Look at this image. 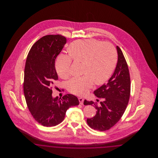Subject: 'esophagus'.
Wrapping results in <instances>:
<instances>
[{
  "instance_id": "esophagus-1",
  "label": "esophagus",
  "mask_w": 158,
  "mask_h": 158,
  "mask_svg": "<svg viewBox=\"0 0 158 158\" xmlns=\"http://www.w3.org/2000/svg\"><path fill=\"white\" fill-rule=\"evenodd\" d=\"M79 101L80 104L83 105V101H84V99H83V98H82V97H80V98H79Z\"/></svg>"
}]
</instances>
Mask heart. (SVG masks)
Here are the masks:
<instances>
[{
    "label": "heart",
    "instance_id": "obj_1",
    "mask_svg": "<svg viewBox=\"0 0 158 158\" xmlns=\"http://www.w3.org/2000/svg\"><path fill=\"white\" fill-rule=\"evenodd\" d=\"M68 52L73 60L83 63L84 75L74 77L67 83L71 93L83 95L97 83L105 82L113 73L117 54L114 46L108 42L95 39L77 40L69 45ZM66 54H61L56 61L55 67L61 78L66 79L71 75L72 59Z\"/></svg>",
    "mask_w": 158,
    "mask_h": 158
}]
</instances>
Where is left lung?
Segmentation results:
<instances>
[{"instance_id": "left-lung-1", "label": "left lung", "mask_w": 158, "mask_h": 158, "mask_svg": "<svg viewBox=\"0 0 158 158\" xmlns=\"http://www.w3.org/2000/svg\"><path fill=\"white\" fill-rule=\"evenodd\" d=\"M118 60L112 76L104 85L94 90V94L102 99L99 106L90 101H84V105H95V117L87 118L90 127L101 131L114 126L124 113L130 94V78L127 64L120 48L116 47ZM98 101V100H97Z\"/></svg>"}]
</instances>
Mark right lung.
Segmentation results:
<instances>
[{"mask_svg":"<svg viewBox=\"0 0 158 158\" xmlns=\"http://www.w3.org/2000/svg\"><path fill=\"white\" fill-rule=\"evenodd\" d=\"M67 41L60 35L44 36L32 45L26 60L23 82L26 102L35 120L46 127L60 124L68 108L79 104L72 94L61 99L52 97V88L58 79L55 61Z\"/></svg>","mask_w":158,"mask_h":158,"instance_id":"1","label":"right lung"}]
</instances>
